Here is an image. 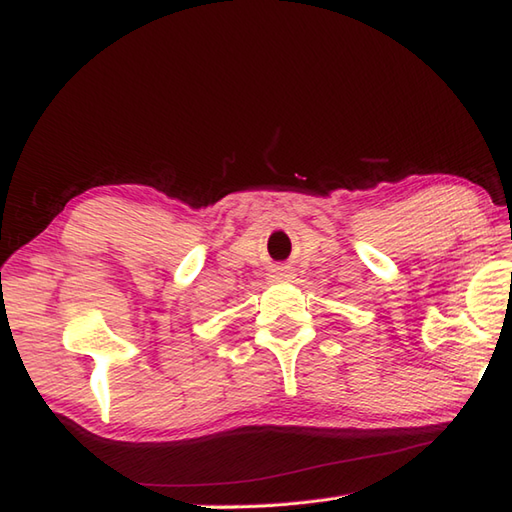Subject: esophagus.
Listing matches in <instances>:
<instances>
[{
    "label": "esophagus",
    "instance_id": "1",
    "mask_svg": "<svg viewBox=\"0 0 512 512\" xmlns=\"http://www.w3.org/2000/svg\"><path fill=\"white\" fill-rule=\"evenodd\" d=\"M270 279L273 281H286V279H290V273L286 268H275L273 273H270Z\"/></svg>",
    "mask_w": 512,
    "mask_h": 512
}]
</instances>
